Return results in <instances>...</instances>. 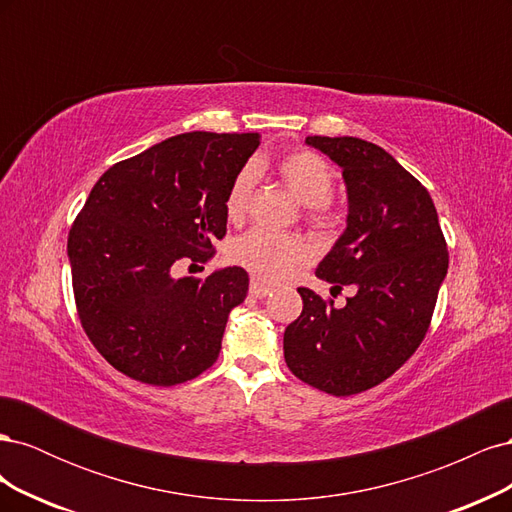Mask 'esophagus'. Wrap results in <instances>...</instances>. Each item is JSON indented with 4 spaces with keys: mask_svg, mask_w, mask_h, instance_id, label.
Returning <instances> with one entry per match:
<instances>
[{
    "mask_svg": "<svg viewBox=\"0 0 512 512\" xmlns=\"http://www.w3.org/2000/svg\"><path fill=\"white\" fill-rule=\"evenodd\" d=\"M269 292H271V288H269V286H265V284L258 282V280H252V284H250V294H252V297H256V299H265Z\"/></svg>",
    "mask_w": 512,
    "mask_h": 512,
    "instance_id": "1",
    "label": "esophagus"
}]
</instances>
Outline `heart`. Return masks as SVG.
Returning <instances> with one entry per match:
<instances>
[{"label": "heart", "instance_id": "1", "mask_svg": "<svg viewBox=\"0 0 512 512\" xmlns=\"http://www.w3.org/2000/svg\"><path fill=\"white\" fill-rule=\"evenodd\" d=\"M277 175L290 194L307 205L309 220L318 226L331 222L329 198L335 188L333 166L312 149H294L277 160ZM258 183V166L245 164L232 179L224 209L230 222H241L250 211ZM232 265L243 267L265 282H280L312 258V245L299 235H277L254 228L228 245Z\"/></svg>", "mask_w": 512, "mask_h": 512}]
</instances>
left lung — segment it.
I'll use <instances>...</instances> for the list:
<instances>
[{
    "label": "left lung",
    "instance_id": "1",
    "mask_svg": "<svg viewBox=\"0 0 512 512\" xmlns=\"http://www.w3.org/2000/svg\"><path fill=\"white\" fill-rule=\"evenodd\" d=\"M305 143L342 166L348 188V226L316 275L356 294L335 307L299 288L303 312L284 331V359L305 384L348 397L391 378L421 346L448 250L425 185L391 153L354 136Z\"/></svg>",
    "mask_w": 512,
    "mask_h": 512
}]
</instances>
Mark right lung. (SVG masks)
I'll return each instance as SVG.
<instances>
[{"label":"right lung","instance_id":"add662e5","mask_svg":"<svg viewBox=\"0 0 512 512\" xmlns=\"http://www.w3.org/2000/svg\"><path fill=\"white\" fill-rule=\"evenodd\" d=\"M258 134L170 136L98 179L68 235L76 312L89 342L123 376L175 386L222 348L250 277L228 267L175 280L177 262H207L226 235L224 200Z\"/></svg>","mask_w":512,"mask_h":512}]
</instances>
